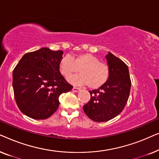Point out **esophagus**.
I'll return each instance as SVG.
<instances>
[{"label": "esophagus", "mask_w": 159, "mask_h": 159, "mask_svg": "<svg viewBox=\"0 0 159 159\" xmlns=\"http://www.w3.org/2000/svg\"><path fill=\"white\" fill-rule=\"evenodd\" d=\"M72 90L74 91V92L77 93V92H79V91L81 90V89H80V88H76V87H74V88H72Z\"/></svg>", "instance_id": "esophagus-1"}]
</instances>
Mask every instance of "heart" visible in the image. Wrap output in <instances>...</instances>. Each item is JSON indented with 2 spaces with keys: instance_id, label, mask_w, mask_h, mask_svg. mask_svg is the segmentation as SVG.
I'll return each mask as SVG.
<instances>
[{
  "instance_id": "heart-1",
  "label": "heart",
  "mask_w": 159,
  "mask_h": 159,
  "mask_svg": "<svg viewBox=\"0 0 159 159\" xmlns=\"http://www.w3.org/2000/svg\"><path fill=\"white\" fill-rule=\"evenodd\" d=\"M58 67L60 72L66 78L70 77L80 68L81 74L69 78V81L75 84H88L92 89L101 88L109 77L108 64L90 53H80L71 57L64 56L61 58Z\"/></svg>"
}]
</instances>
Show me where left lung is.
I'll use <instances>...</instances> for the list:
<instances>
[{
	"mask_svg": "<svg viewBox=\"0 0 159 159\" xmlns=\"http://www.w3.org/2000/svg\"><path fill=\"white\" fill-rule=\"evenodd\" d=\"M106 58L109 67V77L101 88L89 91L90 101L83 106L87 116L97 122L108 121L120 114L127 103L131 88L127 65L111 52Z\"/></svg>",
	"mask_w": 159,
	"mask_h": 159,
	"instance_id": "1",
	"label": "left lung"
}]
</instances>
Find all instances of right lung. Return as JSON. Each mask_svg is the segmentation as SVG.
Returning <instances> with one entry per match:
<instances>
[{"instance_id":"add662e5","label":"right lung","mask_w":159,"mask_h":159,"mask_svg":"<svg viewBox=\"0 0 159 159\" xmlns=\"http://www.w3.org/2000/svg\"><path fill=\"white\" fill-rule=\"evenodd\" d=\"M62 51L42 48L25 54L13 71V88L21 112L34 119H45L59 106L58 98L73 88L59 71Z\"/></svg>"}]
</instances>
